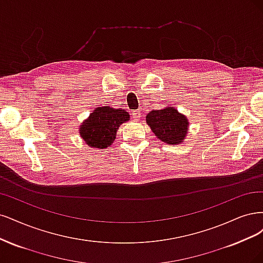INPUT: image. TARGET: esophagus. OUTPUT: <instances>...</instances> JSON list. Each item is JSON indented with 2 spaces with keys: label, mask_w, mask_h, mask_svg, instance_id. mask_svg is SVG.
Listing matches in <instances>:
<instances>
[{
  "label": "esophagus",
  "mask_w": 263,
  "mask_h": 263,
  "mask_svg": "<svg viewBox=\"0 0 263 263\" xmlns=\"http://www.w3.org/2000/svg\"><path fill=\"white\" fill-rule=\"evenodd\" d=\"M132 117H133L134 121H139L141 119V117H142L141 116V110H135V111H133Z\"/></svg>",
  "instance_id": "1"
}]
</instances>
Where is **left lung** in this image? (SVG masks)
<instances>
[{
    "mask_svg": "<svg viewBox=\"0 0 263 263\" xmlns=\"http://www.w3.org/2000/svg\"><path fill=\"white\" fill-rule=\"evenodd\" d=\"M146 123L158 140L167 144H180L188 133L187 117L174 107L153 110L146 116Z\"/></svg>",
    "mask_w": 263,
    "mask_h": 263,
    "instance_id": "1",
    "label": "left lung"
}]
</instances>
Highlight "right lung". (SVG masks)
Here are the masks:
<instances>
[{
    "label": "right lung",
    "instance_id": "obj_1",
    "mask_svg": "<svg viewBox=\"0 0 263 263\" xmlns=\"http://www.w3.org/2000/svg\"><path fill=\"white\" fill-rule=\"evenodd\" d=\"M130 120L124 109L97 107L81 124L80 134L87 145L95 148H106L112 144L119 126Z\"/></svg>",
    "mask_w": 263,
    "mask_h": 263
}]
</instances>
